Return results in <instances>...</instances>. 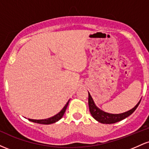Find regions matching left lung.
Instances as JSON below:
<instances>
[{"instance_id": "obj_1", "label": "left lung", "mask_w": 149, "mask_h": 149, "mask_svg": "<svg viewBox=\"0 0 149 149\" xmlns=\"http://www.w3.org/2000/svg\"><path fill=\"white\" fill-rule=\"evenodd\" d=\"M88 96V104L90 113L92 114V117L96 120L103 124L115 123L122 120L125 119V118L128 117V116H130L131 114L136 110V109L137 108L138 106H139L140 102H141V100H140L139 102H138V104H136L133 109H130V110L128 111L127 112H125L123 113L119 114H112L109 113L107 112H104L102 110L99 109V108L95 105V102H94L91 95H90V94L89 93V92Z\"/></svg>"}]
</instances>
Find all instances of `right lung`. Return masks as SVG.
<instances>
[{"mask_svg": "<svg viewBox=\"0 0 149 149\" xmlns=\"http://www.w3.org/2000/svg\"><path fill=\"white\" fill-rule=\"evenodd\" d=\"M69 102V101H68V102L66 104V105L64 106V107L63 108L62 110H61L59 113H58L57 115L52 116V117L49 118H47V119H42V120L29 119V120L31 121V122H33V123H36L44 124V125H49V124L54 123L57 122L58 120H60L61 118L63 117V116H64L65 111H66V108H67V107H68Z\"/></svg>", "mask_w": 149, "mask_h": 149, "instance_id": "obj_1", "label": "right lung"}]
</instances>
